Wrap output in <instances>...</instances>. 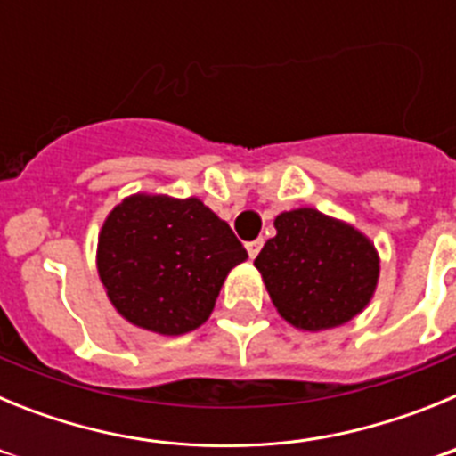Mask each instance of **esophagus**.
I'll return each instance as SVG.
<instances>
[{"mask_svg":"<svg viewBox=\"0 0 456 456\" xmlns=\"http://www.w3.org/2000/svg\"><path fill=\"white\" fill-rule=\"evenodd\" d=\"M260 248H263V240H253V241H248L247 244V251H248V257H256L257 253H260Z\"/></svg>","mask_w":456,"mask_h":456,"instance_id":"obj_1","label":"esophagus"}]
</instances>
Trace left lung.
Masks as SVG:
<instances>
[{
	"mask_svg": "<svg viewBox=\"0 0 456 456\" xmlns=\"http://www.w3.org/2000/svg\"><path fill=\"white\" fill-rule=\"evenodd\" d=\"M256 269L278 315L299 331H329L361 315L377 292L381 260L374 241L315 208L273 219Z\"/></svg>",
	"mask_w": 456,
	"mask_h": 456,
	"instance_id": "obj_1",
	"label": "left lung"
}]
</instances>
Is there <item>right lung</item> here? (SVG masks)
I'll list each match as a JSON object with an SVG mask.
<instances>
[{
	"mask_svg": "<svg viewBox=\"0 0 456 456\" xmlns=\"http://www.w3.org/2000/svg\"><path fill=\"white\" fill-rule=\"evenodd\" d=\"M247 257L231 225L200 199L139 191L104 219L95 267L123 320L183 336L208 322L225 276Z\"/></svg>",
	"mask_w": 456,
	"mask_h": 456,
	"instance_id": "1",
	"label": "right lung"
}]
</instances>
